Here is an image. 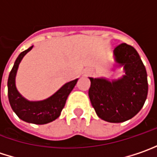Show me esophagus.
I'll list each match as a JSON object with an SVG mask.
<instances>
[{"label": "esophagus", "mask_w": 157, "mask_h": 157, "mask_svg": "<svg viewBox=\"0 0 157 157\" xmlns=\"http://www.w3.org/2000/svg\"><path fill=\"white\" fill-rule=\"evenodd\" d=\"M91 74H92V71H91V70H88V71L85 72V75H91Z\"/></svg>", "instance_id": "obj_1"}]
</instances>
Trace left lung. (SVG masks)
<instances>
[{
	"instance_id": "8db88e82",
	"label": "left lung",
	"mask_w": 157,
	"mask_h": 157,
	"mask_svg": "<svg viewBox=\"0 0 157 157\" xmlns=\"http://www.w3.org/2000/svg\"><path fill=\"white\" fill-rule=\"evenodd\" d=\"M115 67L124 75L118 79L89 77V97L97 115L108 123H123L132 119L144 106L148 84L146 67L139 53L126 43L114 50Z\"/></svg>"
}]
</instances>
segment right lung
<instances>
[{
    "instance_id": "obj_1",
    "label": "right lung",
    "mask_w": 157,
    "mask_h": 157,
    "mask_svg": "<svg viewBox=\"0 0 157 157\" xmlns=\"http://www.w3.org/2000/svg\"><path fill=\"white\" fill-rule=\"evenodd\" d=\"M33 47L31 46L21 52L15 61L8 79V97L12 110L21 120L29 124H46L59 117L61 111L66 105L67 98L75 86L78 79L65 83L51 97L43 100L31 101L24 98L16 86V75L21 60Z\"/></svg>"
}]
</instances>
